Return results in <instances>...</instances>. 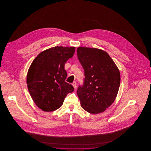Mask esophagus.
Wrapping results in <instances>:
<instances>
[{"mask_svg":"<svg viewBox=\"0 0 151 151\" xmlns=\"http://www.w3.org/2000/svg\"><path fill=\"white\" fill-rule=\"evenodd\" d=\"M72 86L74 87V88L76 89V83L75 81H74L73 83H72Z\"/></svg>","mask_w":151,"mask_h":151,"instance_id":"esophagus-1","label":"esophagus"}]
</instances>
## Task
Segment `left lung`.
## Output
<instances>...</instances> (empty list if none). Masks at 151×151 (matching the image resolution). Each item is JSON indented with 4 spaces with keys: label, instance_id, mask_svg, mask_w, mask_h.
<instances>
[{
    "label": "left lung",
    "instance_id": "1",
    "mask_svg": "<svg viewBox=\"0 0 151 151\" xmlns=\"http://www.w3.org/2000/svg\"><path fill=\"white\" fill-rule=\"evenodd\" d=\"M77 55L85 78L77 94L83 109L91 114L104 111L115 100L121 81L119 71L104 51L80 47Z\"/></svg>",
    "mask_w": 151,
    "mask_h": 151
}]
</instances>
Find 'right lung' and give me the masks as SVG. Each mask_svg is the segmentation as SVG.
<instances>
[{
	"label": "right lung",
	"mask_w": 151,
	"mask_h": 151,
	"mask_svg": "<svg viewBox=\"0 0 151 151\" xmlns=\"http://www.w3.org/2000/svg\"><path fill=\"white\" fill-rule=\"evenodd\" d=\"M75 50V47H54L39 54L30 65L27 78L28 91L36 105L44 111L60 108L67 94L74 91L65 81V65Z\"/></svg>",
	"instance_id": "right-lung-1"
}]
</instances>
